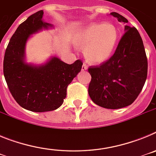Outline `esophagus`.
<instances>
[{
    "mask_svg": "<svg viewBox=\"0 0 156 156\" xmlns=\"http://www.w3.org/2000/svg\"><path fill=\"white\" fill-rule=\"evenodd\" d=\"M82 69V71H86V70L87 69V65L86 64H83L82 69Z\"/></svg>",
    "mask_w": 156,
    "mask_h": 156,
    "instance_id": "34e87169",
    "label": "esophagus"
}]
</instances>
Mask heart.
I'll list each match as a JSON object with an SVG mask.
<instances>
[{"label":"heart","mask_w":156,"mask_h":156,"mask_svg":"<svg viewBox=\"0 0 156 156\" xmlns=\"http://www.w3.org/2000/svg\"><path fill=\"white\" fill-rule=\"evenodd\" d=\"M119 39V30L113 24L92 23L81 32L76 44L84 50L88 62L101 64L112 56Z\"/></svg>","instance_id":"obj_1"}]
</instances>
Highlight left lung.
Instances as JSON below:
<instances>
[{"mask_svg": "<svg viewBox=\"0 0 156 156\" xmlns=\"http://www.w3.org/2000/svg\"><path fill=\"white\" fill-rule=\"evenodd\" d=\"M110 15L120 23H128L116 12ZM124 31L113 55L100 66L88 69L91 76L88 93L103 108L117 109L131 105L147 79L148 60L140 34L129 26H125Z\"/></svg>", "mask_w": 156, "mask_h": 156, "instance_id": "1", "label": "left lung"}]
</instances>
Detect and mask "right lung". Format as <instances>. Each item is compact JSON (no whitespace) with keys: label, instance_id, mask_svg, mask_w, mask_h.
I'll return each mask as SVG.
<instances>
[{"label":"right lung","instance_id":"obj_1","mask_svg":"<svg viewBox=\"0 0 156 156\" xmlns=\"http://www.w3.org/2000/svg\"><path fill=\"white\" fill-rule=\"evenodd\" d=\"M42 10L30 16L12 35L4 58V76L16 102L36 112L53 111L62 105L67 87L80 72L83 62L69 65L56 56L40 65L26 62L30 36L54 26L43 20Z\"/></svg>","mask_w":156,"mask_h":156}]
</instances>
